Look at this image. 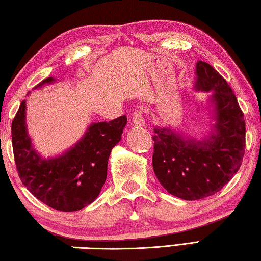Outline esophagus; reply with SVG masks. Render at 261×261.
Returning <instances> with one entry per match:
<instances>
[{
  "mask_svg": "<svg viewBox=\"0 0 261 261\" xmlns=\"http://www.w3.org/2000/svg\"><path fill=\"white\" fill-rule=\"evenodd\" d=\"M144 118H143V114H141L140 110H136L132 114L131 116V124L134 126H141L144 125Z\"/></svg>",
  "mask_w": 261,
  "mask_h": 261,
  "instance_id": "obj_1",
  "label": "esophagus"
}]
</instances>
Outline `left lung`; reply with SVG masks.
Listing matches in <instances>:
<instances>
[{"mask_svg": "<svg viewBox=\"0 0 261 261\" xmlns=\"http://www.w3.org/2000/svg\"><path fill=\"white\" fill-rule=\"evenodd\" d=\"M196 88L214 91L213 132L197 141L170 127H155L153 169L168 192L184 200L213 196L229 183L242 165L245 152V121L226 79L208 63L197 62Z\"/></svg>", "mask_w": 261, "mask_h": 261, "instance_id": "obj_1", "label": "left lung"}]
</instances>
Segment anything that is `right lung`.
<instances>
[{
    "mask_svg": "<svg viewBox=\"0 0 261 261\" xmlns=\"http://www.w3.org/2000/svg\"><path fill=\"white\" fill-rule=\"evenodd\" d=\"M54 82L48 77L35 88ZM126 116L93 123L83 138L63 155L42 159L34 151L25 125V101L12 120V149L17 171L25 188L51 208L79 211L93 202L107 178L108 159L121 140Z\"/></svg>",
    "mask_w": 261,
    "mask_h": 261,
    "instance_id": "right-lung-1",
    "label": "right lung"
}]
</instances>
